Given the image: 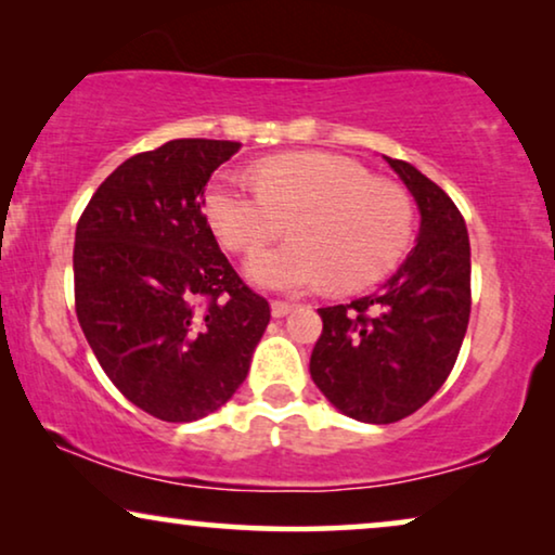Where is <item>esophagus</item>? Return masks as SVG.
Returning <instances> with one entry per match:
<instances>
[{
    "instance_id": "obj_1",
    "label": "esophagus",
    "mask_w": 555,
    "mask_h": 555,
    "mask_svg": "<svg viewBox=\"0 0 555 555\" xmlns=\"http://www.w3.org/2000/svg\"><path fill=\"white\" fill-rule=\"evenodd\" d=\"M294 307H297V305H294V301H284V299H273L271 301V314L273 317H286V314H289L292 312V309Z\"/></svg>"
}]
</instances>
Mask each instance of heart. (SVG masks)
Wrapping results in <instances>:
<instances>
[{
  "instance_id": "1",
  "label": "heart",
  "mask_w": 555,
  "mask_h": 555,
  "mask_svg": "<svg viewBox=\"0 0 555 555\" xmlns=\"http://www.w3.org/2000/svg\"><path fill=\"white\" fill-rule=\"evenodd\" d=\"M256 184L218 177L205 212L220 243L254 254L289 223V241L248 261L250 279L271 289H365L401 261L413 231V205L401 184L371 177L354 159L294 152L261 159Z\"/></svg>"
}]
</instances>
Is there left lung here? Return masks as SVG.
<instances>
[{
    "label": "left lung",
    "instance_id": "1",
    "mask_svg": "<svg viewBox=\"0 0 555 555\" xmlns=\"http://www.w3.org/2000/svg\"><path fill=\"white\" fill-rule=\"evenodd\" d=\"M386 162L416 197L418 243L378 292L324 307L309 373L345 416L393 424L444 386L472 309L469 235L460 208L403 159Z\"/></svg>",
    "mask_w": 555,
    "mask_h": 555
}]
</instances>
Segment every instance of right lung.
Instances as JSON below:
<instances>
[{
	"mask_svg": "<svg viewBox=\"0 0 555 555\" xmlns=\"http://www.w3.org/2000/svg\"><path fill=\"white\" fill-rule=\"evenodd\" d=\"M238 142L172 139L116 167L76 225V314L108 380L154 418L197 421L231 398L271 307L203 212Z\"/></svg>",
	"mask_w": 555,
	"mask_h": 555,
	"instance_id": "add662e5",
	"label": "right lung"
}]
</instances>
